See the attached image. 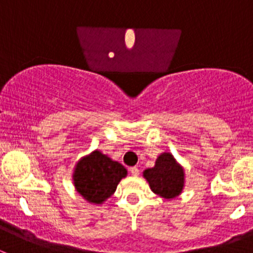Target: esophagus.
I'll return each mask as SVG.
<instances>
[{
	"mask_svg": "<svg viewBox=\"0 0 253 253\" xmlns=\"http://www.w3.org/2000/svg\"><path fill=\"white\" fill-rule=\"evenodd\" d=\"M129 172H131L133 176H137L139 174V170L137 167H132V168H129Z\"/></svg>",
	"mask_w": 253,
	"mask_h": 253,
	"instance_id": "obj_1",
	"label": "esophagus"
}]
</instances>
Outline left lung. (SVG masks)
Wrapping results in <instances>:
<instances>
[{"mask_svg":"<svg viewBox=\"0 0 253 253\" xmlns=\"http://www.w3.org/2000/svg\"><path fill=\"white\" fill-rule=\"evenodd\" d=\"M154 193L164 198L178 196L183 187V170L171 154L163 153L155 162V167L143 172Z\"/></svg>","mask_w":253,"mask_h":253,"instance_id":"1","label":"left lung"}]
</instances>
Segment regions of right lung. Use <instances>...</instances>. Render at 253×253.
I'll use <instances>...</instances> for the list:
<instances>
[{
	"label": "right lung",
	"mask_w": 253,
	"mask_h": 253,
	"mask_svg": "<svg viewBox=\"0 0 253 253\" xmlns=\"http://www.w3.org/2000/svg\"><path fill=\"white\" fill-rule=\"evenodd\" d=\"M127 170L117 162L95 150L83 158L76 167L75 186L77 191L90 203H101L116 191Z\"/></svg>",
	"instance_id": "right-lung-1"
}]
</instances>
